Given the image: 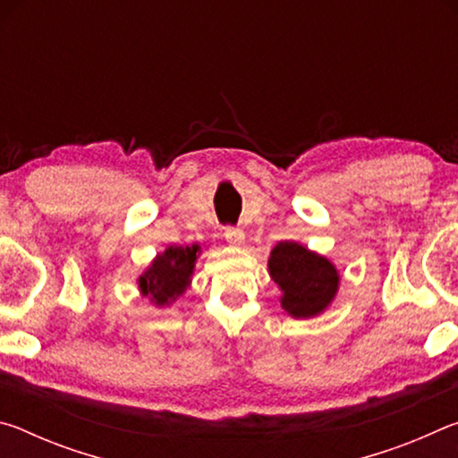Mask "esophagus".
Instances as JSON below:
<instances>
[{
	"instance_id": "34e87169",
	"label": "esophagus",
	"mask_w": 458,
	"mask_h": 458,
	"mask_svg": "<svg viewBox=\"0 0 458 458\" xmlns=\"http://www.w3.org/2000/svg\"><path fill=\"white\" fill-rule=\"evenodd\" d=\"M224 238L228 240L230 244H244V232L242 230H236V228H228L226 232H224Z\"/></svg>"
}]
</instances>
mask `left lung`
Masks as SVG:
<instances>
[{"instance_id": "obj_1", "label": "left lung", "mask_w": 458, "mask_h": 458, "mask_svg": "<svg viewBox=\"0 0 458 458\" xmlns=\"http://www.w3.org/2000/svg\"><path fill=\"white\" fill-rule=\"evenodd\" d=\"M268 275L281 291L283 311L293 319H313L327 311L341 284L339 270L327 257L294 240L270 250Z\"/></svg>"}]
</instances>
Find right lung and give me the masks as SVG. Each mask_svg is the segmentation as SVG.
<instances>
[{"label": "right lung", "mask_w": 458, "mask_h": 458, "mask_svg": "<svg viewBox=\"0 0 458 458\" xmlns=\"http://www.w3.org/2000/svg\"><path fill=\"white\" fill-rule=\"evenodd\" d=\"M201 254L199 244L167 246L137 276V289L153 307H172L190 289L196 262Z\"/></svg>", "instance_id": "obj_1"}]
</instances>
